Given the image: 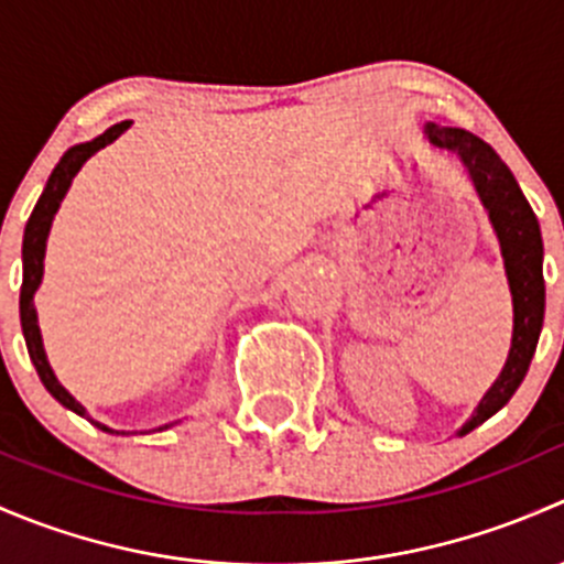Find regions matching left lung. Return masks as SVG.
I'll return each instance as SVG.
<instances>
[{"instance_id":"8db88e82","label":"left lung","mask_w":564,"mask_h":564,"mask_svg":"<svg viewBox=\"0 0 564 564\" xmlns=\"http://www.w3.org/2000/svg\"><path fill=\"white\" fill-rule=\"evenodd\" d=\"M425 135L431 144L458 152L464 166L469 169L471 182L480 193L482 207L488 209V218L497 231L499 246H502L505 270H508L510 292H513V346H510L508 362L494 388L482 395L469 423L458 431L464 436L486 423L513 398V392L524 382L529 362L538 349L545 311L543 237H540V224L521 193L519 182L486 141L477 139L469 130L440 128L434 122L425 124Z\"/></svg>"}]
</instances>
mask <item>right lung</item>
Masks as SVG:
<instances>
[{
  "mask_svg": "<svg viewBox=\"0 0 564 564\" xmlns=\"http://www.w3.org/2000/svg\"><path fill=\"white\" fill-rule=\"evenodd\" d=\"M128 128H130V122H117V124H113V128H108L104 135H98V139L87 141V144L70 147V150H67L65 155L59 158V163H56L54 172H51L48 182H45V191L40 193V198H37L35 209H32L30 220H26L24 250H21V253H24V281H21V329H24L26 349H30L32 362H35V371H37L40 382L45 384V390H48L51 395H54L56 401L62 403V406L73 409V412L82 414V417H87L89 423L98 425L100 431H108V434H124V431H111V429H108V425L98 423V420L89 417V414L84 412L82 403H78L76 398L70 395V392H67L59 382H56L54 371H51L48 360H45L43 340H40L35 303H32V297H35V292H37V286H40V278H43L45 237H48L51 220H54L56 209H59V202H62V198H65V193H67V187H70L73 176L78 174V169H82L84 163H87L89 158L95 155V152L104 150V147L111 144L113 139H119V135H122ZM163 429H169V425H163Z\"/></svg>",
  "mask_w": 564,
  "mask_h": 564,
  "instance_id": "right-lung-1",
  "label": "right lung"
}]
</instances>
